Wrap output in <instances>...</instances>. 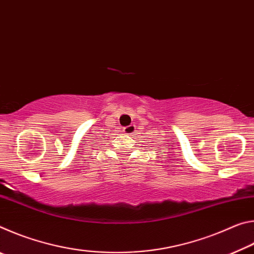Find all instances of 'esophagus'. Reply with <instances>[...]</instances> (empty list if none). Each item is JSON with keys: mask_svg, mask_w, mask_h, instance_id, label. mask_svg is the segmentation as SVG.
I'll return each instance as SVG.
<instances>
[{"mask_svg": "<svg viewBox=\"0 0 254 254\" xmlns=\"http://www.w3.org/2000/svg\"><path fill=\"white\" fill-rule=\"evenodd\" d=\"M123 131H124V133H126V134L131 135V134H133V133H134V131H135V126H134V124H130V126L124 127H123Z\"/></svg>", "mask_w": 254, "mask_h": 254, "instance_id": "34e87169", "label": "esophagus"}]
</instances>
